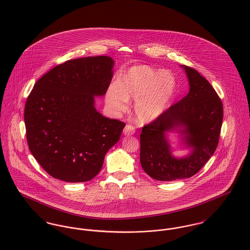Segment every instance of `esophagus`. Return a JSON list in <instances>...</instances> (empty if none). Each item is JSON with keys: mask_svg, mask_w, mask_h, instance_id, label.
<instances>
[{"mask_svg": "<svg viewBox=\"0 0 250 250\" xmlns=\"http://www.w3.org/2000/svg\"><path fill=\"white\" fill-rule=\"evenodd\" d=\"M135 133V127L131 125H126L125 127L124 128V134L127 135H133Z\"/></svg>", "mask_w": 250, "mask_h": 250, "instance_id": "esophagus-1", "label": "esophagus"}]
</instances>
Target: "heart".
<instances>
[{
    "instance_id": "obj_1",
    "label": "heart",
    "mask_w": 250,
    "mask_h": 250,
    "mask_svg": "<svg viewBox=\"0 0 250 250\" xmlns=\"http://www.w3.org/2000/svg\"><path fill=\"white\" fill-rule=\"evenodd\" d=\"M177 81L170 71L137 65L127 69L108 90V101L118 110L126 109L133 99L136 119L149 123L162 115L176 94Z\"/></svg>"
}]
</instances>
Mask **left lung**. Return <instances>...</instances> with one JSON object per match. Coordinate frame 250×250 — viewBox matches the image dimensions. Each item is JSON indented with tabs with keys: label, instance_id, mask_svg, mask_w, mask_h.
<instances>
[{
	"label": "left lung",
	"instance_id": "obj_1",
	"mask_svg": "<svg viewBox=\"0 0 250 250\" xmlns=\"http://www.w3.org/2000/svg\"><path fill=\"white\" fill-rule=\"evenodd\" d=\"M188 78L189 92L162 115L144 125L140 135V162L145 172L158 181L190 178L215 152L223 123V103L207 79L192 67L182 66ZM178 130L189 155L173 157L167 131Z\"/></svg>",
	"mask_w": 250,
	"mask_h": 250
}]
</instances>
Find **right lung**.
<instances>
[{
    "label": "right lung",
    "instance_id": "1",
    "mask_svg": "<svg viewBox=\"0 0 250 250\" xmlns=\"http://www.w3.org/2000/svg\"><path fill=\"white\" fill-rule=\"evenodd\" d=\"M114 61L79 58L53 67L35 83L24 106L26 140L40 166L55 179L82 183L102 169L125 124L94 106L111 83Z\"/></svg>",
    "mask_w": 250,
    "mask_h": 250
}]
</instances>
